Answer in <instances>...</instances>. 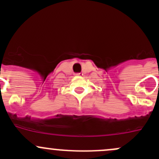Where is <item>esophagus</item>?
<instances>
[{"mask_svg":"<svg viewBox=\"0 0 159 159\" xmlns=\"http://www.w3.org/2000/svg\"><path fill=\"white\" fill-rule=\"evenodd\" d=\"M76 75H77V76H81V75H82V74L78 73V74H76Z\"/></svg>","mask_w":159,"mask_h":159,"instance_id":"obj_1","label":"esophagus"}]
</instances>
